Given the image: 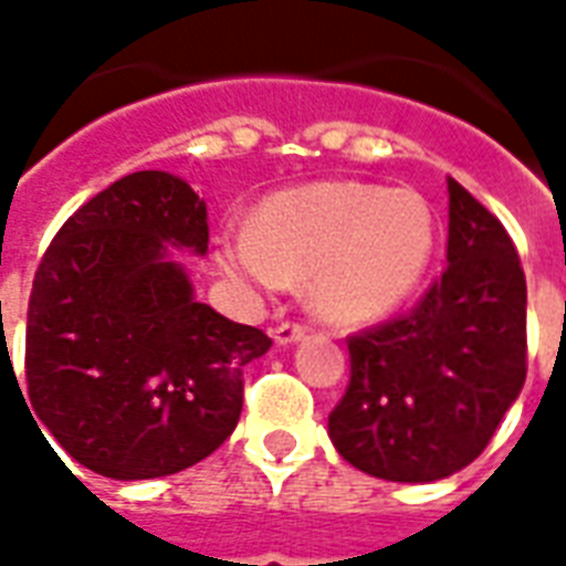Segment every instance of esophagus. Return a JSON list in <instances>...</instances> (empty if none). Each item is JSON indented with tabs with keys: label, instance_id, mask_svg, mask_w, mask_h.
I'll list each match as a JSON object with an SVG mask.
<instances>
[{
	"label": "esophagus",
	"instance_id": "obj_1",
	"mask_svg": "<svg viewBox=\"0 0 566 566\" xmlns=\"http://www.w3.org/2000/svg\"><path fill=\"white\" fill-rule=\"evenodd\" d=\"M305 332H308V328L300 326V323H282V326L273 328V340L279 346H291V344H296V340H302V337H305Z\"/></svg>",
	"mask_w": 566,
	"mask_h": 566
}]
</instances>
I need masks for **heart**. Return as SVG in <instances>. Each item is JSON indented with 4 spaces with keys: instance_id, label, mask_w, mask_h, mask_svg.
<instances>
[{
    "instance_id": "b5f03b06",
    "label": "heart",
    "mask_w": 566,
    "mask_h": 566,
    "mask_svg": "<svg viewBox=\"0 0 566 566\" xmlns=\"http://www.w3.org/2000/svg\"><path fill=\"white\" fill-rule=\"evenodd\" d=\"M438 222L417 190L364 181H317L273 193L252 229L222 231L220 266L255 293L308 279L311 305L337 326L399 308L434 255Z\"/></svg>"
}]
</instances>
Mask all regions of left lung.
I'll use <instances>...</instances> for the list:
<instances>
[{
	"mask_svg": "<svg viewBox=\"0 0 566 566\" xmlns=\"http://www.w3.org/2000/svg\"><path fill=\"white\" fill-rule=\"evenodd\" d=\"M447 270L408 314L349 340L353 378L328 413L344 461L426 484L482 455L526 381V275L502 222L455 179Z\"/></svg>",
	"mask_w": 566,
	"mask_h": 566,
	"instance_id": "8db88e82",
	"label": "left lung"
}]
</instances>
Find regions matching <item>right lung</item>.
Here are the masks:
<instances>
[{
	"mask_svg": "<svg viewBox=\"0 0 566 566\" xmlns=\"http://www.w3.org/2000/svg\"><path fill=\"white\" fill-rule=\"evenodd\" d=\"M176 252L208 255L205 199L140 170L61 226L31 287L29 411L66 455L119 482L211 455L240 420L243 367L273 344L196 302Z\"/></svg>",
	"mask_w": 566,
	"mask_h": 566,
	"instance_id": "add662e5",
	"label": "right lung"
}]
</instances>
